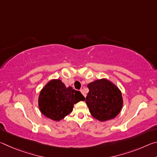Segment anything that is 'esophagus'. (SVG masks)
<instances>
[{"instance_id": "34e87169", "label": "esophagus", "mask_w": 157, "mask_h": 157, "mask_svg": "<svg viewBox=\"0 0 157 157\" xmlns=\"http://www.w3.org/2000/svg\"><path fill=\"white\" fill-rule=\"evenodd\" d=\"M80 92L82 93V95H84V96L85 98H86V94H85V93H84V90H83V89H81V90H80Z\"/></svg>"}]
</instances>
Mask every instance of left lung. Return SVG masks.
<instances>
[{
    "label": "left lung",
    "instance_id": "obj_1",
    "mask_svg": "<svg viewBox=\"0 0 157 157\" xmlns=\"http://www.w3.org/2000/svg\"><path fill=\"white\" fill-rule=\"evenodd\" d=\"M89 91L86 103L91 116L105 122L118 115L123 105L121 91L115 84L106 78L98 79L87 84Z\"/></svg>",
    "mask_w": 157,
    "mask_h": 157
}]
</instances>
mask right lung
Listing matches in <instances>:
<instances>
[{"instance_id": "obj_1", "label": "right lung", "mask_w": 157, "mask_h": 157, "mask_svg": "<svg viewBox=\"0 0 157 157\" xmlns=\"http://www.w3.org/2000/svg\"><path fill=\"white\" fill-rule=\"evenodd\" d=\"M80 92L66 87L59 79H52L45 85L39 93V110L46 118L59 121L73 109L74 104L84 101Z\"/></svg>"}]
</instances>
